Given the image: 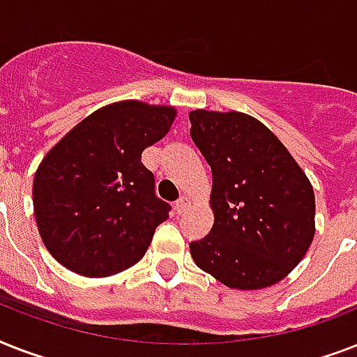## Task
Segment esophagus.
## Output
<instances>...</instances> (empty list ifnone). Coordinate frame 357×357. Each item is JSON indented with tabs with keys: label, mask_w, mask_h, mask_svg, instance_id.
<instances>
[{
	"label": "esophagus",
	"mask_w": 357,
	"mask_h": 357,
	"mask_svg": "<svg viewBox=\"0 0 357 357\" xmlns=\"http://www.w3.org/2000/svg\"><path fill=\"white\" fill-rule=\"evenodd\" d=\"M190 206V198L189 196H181L178 202H176V213L178 215H181V213L187 211V207Z\"/></svg>",
	"instance_id": "34e87169"
}]
</instances>
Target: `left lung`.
I'll return each instance as SVG.
<instances>
[{
  "label": "left lung",
  "instance_id": "left-lung-1",
  "mask_svg": "<svg viewBox=\"0 0 357 357\" xmlns=\"http://www.w3.org/2000/svg\"><path fill=\"white\" fill-rule=\"evenodd\" d=\"M190 137L213 172L215 222L190 243L202 271L226 287L254 291L282 282L315 237V192L300 165L250 114L196 109Z\"/></svg>",
  "mask_w": 357,
  "mask_h": 357
}]
</instances>
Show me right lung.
I'll return each instance as SVG.
<instances>
[{"label":"right lung","mask_w":357,"mask_h":357,"mask_svg":"<svg viewBox=\"0 0 357 357\" xmlns=\"http://www.w3.org/2000/svg\"><path fill=\"white\" fill-rule=\"evenodd\" d=\"M170 105L137 100L98 109L36 168L33 209L47 252L68 271L105 278L142 259L170 206L140 157L168 133Z\"/></svg>","instance_id":"add662e5"}]
</instances>
